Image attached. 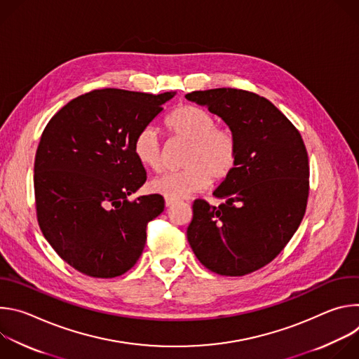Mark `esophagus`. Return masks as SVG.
<instances>
[{"label": "esophagus", "mask_w": 359, "mask_h": 359, "mask_svg": "<svg viewBox=\"0 0 359 359\" xmlns=\"http://www.w3.org/2000/svg\"><path fill=\"white\" fill-rule=\"evenodd\" d=\"M175 198H169V197H165V203H166V206L168 208H170V206H173V204H175Z\"/></svg>", "instance_id": "esophagus-1"}]
</instances>
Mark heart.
Here are the masks:
<instances>
[{"label":"heart","mask_w":359,"mask_h":359,"mask_svg":"<svg viewBox=\"0 0 359 359\" xmlns=\"http://www.w3.org/2000/svg\"><path fill=\"white\" fill-rule=\"evenodd\" d=\"M165 125L173 136L189 142L183 156L186 168L150 180L151 191L176 200L208 187L212 179L222 182L234 172L240 153L237 136L229 128L216 126L210 112L180 105L168 115ZM132 151L142 166L155 172L162 169V146L153 126H144L135 135Z\"/></svg>","instance_id":"heart-1"}]
</instances>
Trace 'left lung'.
<instances>
[{
  "mask_svg": "<svg viewBox=\"0 0 359 359\" xmlns=\"http://www.w3.org/2000/svg\"><path fill=\"white\" fill-rule=\"evenodd\" d=\"M186 99L220 116L238 140L234 172L213 191L219 208L193 203L187 240L198 262L240 277L273 262L297 231L310 191L299 132L273 104L243 89L194 90Z\"/></svg>",
  "mask_w": 359,
  "mask_h": 359,
  "instance_id": "left-lung-1",
  "label": "left lung"
}]
</instances>
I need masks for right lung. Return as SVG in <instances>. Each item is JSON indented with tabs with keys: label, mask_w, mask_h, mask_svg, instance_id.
Segmentation results:
<instances>
[{
	"label": "right lung",
	"mask_w": 359,
	"mask_h": 359,
	"mask_svg": "<svg viewBox=\"0 0 359 359\" xmlns=\"http://www.w3.org/2000/svg\"><path fill=\"white\" fill-rule=\"evenodd\" d=\"M175 93L90 90L45 126L34 165L38 224L79 273L114 278L142 255L146 226L163 212L165 200L161 194L128 198L146 182L132 142Z\"/></svg>",
	"instance_id": "obj_1"
}]
</instances>
